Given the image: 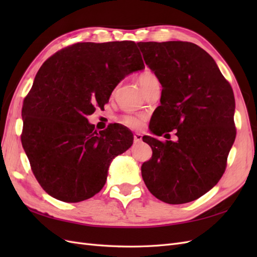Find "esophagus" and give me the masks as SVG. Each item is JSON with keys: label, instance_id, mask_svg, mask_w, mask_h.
<instances>
[{"label": "esophagus", "instance_id": "obj_1", "mask_svg": "<svg viewBox=\"0 0 257 257\" xmlns=\"http://www.w3.org/2000/svg\"><path fill=\"white\" fill-rule=\"evenodd\" d=\"M143 141V135L141 133H135L134 134V142L135 143H141Z\"/></svg>", "mask_w": 257, "mask_h": 257}]
</instances>
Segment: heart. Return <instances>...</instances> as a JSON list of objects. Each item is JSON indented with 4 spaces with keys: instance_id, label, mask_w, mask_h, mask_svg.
Returning <instances> with one entry per match:
<instances>
[{
    "instance_id": "heart-1",
    "label": "heart",
    "mask_w": 257,
    "mask_h": 257,
    "mask_svg": "<svg viewBox=\"0 0 257 257\" xmlns=\"http://www.w3.org/2000/svg\"><path fill=\"white\" fill-rule=\"evenodd\" d=\"M159 82L157 76H155L151 72H145L141 76H139V84L143 88L144 92L150 87L151 84ZM142 116L139 115H133V114H125L121 118V122L128 127L137 128L142 125Z\"/></svg>"
}]
</instances>
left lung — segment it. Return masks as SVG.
Returning <instances> with one entry per match:
<instances>
[{
	"mask_svg": "<svg viewBox=\"0 0 257 257\" xmlns=\"http://www.w3.org/2000/svg\"><path fill=\"white\" fill-rule=\"evenodd\" d=\"M137 45L162 84L161 105L149 130L155 136L175 130L178 137L166 143L143 137L152 148V158L143 164L142 176L158 199L190 203L211 190L226 168L236 138L234 92L212 57L195 44Z\"/></svg>",
	"mask_w": 257,
	"mask_h": 257,
	"instance_id": "left-lung-1",
	"label": "left lung"
}]
</instances>
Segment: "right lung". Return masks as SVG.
I'll use <instances>...</instances> for the list:
<instances>
[{"label": "right lung", "mask_w": 257, "mask_h": 257, "mask_svg": "<svg viewBox=\"0 0 257 257\" xmlns=\"http://www.w3.org/2000/svg\"><path fill=\"white\" fill-rule=\"evenodd\" d=\"M145 68L134 42L78 43L49 58L22 106V147L42 188L65 203L94 196L112 160L133 145L119 124L96 132L87 116L125 77Z\"/></svg>", "instance_id": "1"}]
</instances>
